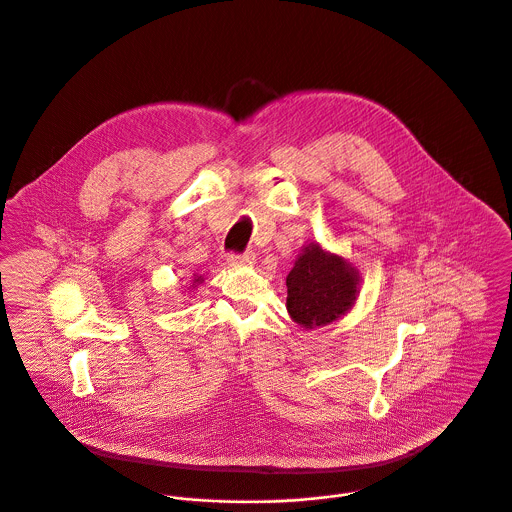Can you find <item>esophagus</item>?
<instances>
[{
  "label": "esophagus",
  "instance_id": "1",
  "mask_svg": "<svg viewBox=\"0 0 512 512\" xmlns=\"http://www.w3.org/2000/svg\"><path fill=\"white\" fill-rule=\"evenodd\" d=\"M228 262L230 266H252L256 262V254L252 250H246L244 254H230Z\"/></svg>",
  "mask_w": 512,
  "mask_h": 512
}]
</instances>
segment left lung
Listing matches in <instances>:
<instances>
[{
  "instance_id": "1",
  "label": "left lung",
  "mask_w": 512,
  "mask_h": 512,
  "mask_svg": "<svg viewBox=\"0 0 512 512\" xmlns=\"http://www.w3.org/2000/svg\"><path fill=\"white\" fill-rule=\"evenodd\" d=\"M286 286L290 317L297 325L313 329L337 321L355 305L361 276L345 258L311 242L297 256Z\"/></svg>"
}]
</instances>
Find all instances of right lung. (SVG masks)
<instances>
[{"instance_id":"right-lung-1","label":"right lung","mask_w":512,"mask_h":512,"mask_svg":"<svg viewBox=\"0 0 512 512\" xmlns=\"http://www.w3.org/2000/svg\"><path fill=\"white\" fill-rule=\"evenodd\" d=\"M201 282H203V278H201V276H197V278H195V280H193V288H195V286H197V284H201Z\"/></svg>"}]
</instances>
